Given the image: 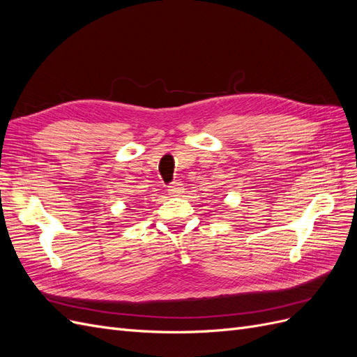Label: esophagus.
I'll return each mask as SVG.
<instances>
[{
	"mask_svg": "<svg viewBox=\"0 0 357 357\" xmlns=\"http://www.w3.org/2000/svg\"><path fill=\"white\" fill-rule=\"evenodd\" d=\"M168 192L171 193L172 197H177V195H180V193L183 192V185H181L180 181H174V183H172V185L169 186Z\"/></svg>",
	"mask_w": 357,
	"mask_h": 357,
	"instance_id": "34e87169",
	"label": "esophagus"
}]
</instances>
